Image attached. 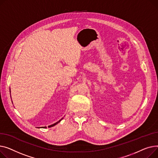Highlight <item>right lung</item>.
Returning <instances> with one entry per match:
<instances>
[{"instance_id":"add662e5","label":"right lung","mask_w":158,"mask_h":158,"mask_svg":"<svg viewBox=\"0 0 158 158\" xmlns=\"http://www.w3.org/2000/svg\"><path fill=\"white\" fill-rule=\"evenodd\" d=\"M60 120H61V119H60V120H59V121H58V122H57L56 123H55V124H52V125H50L49 127H52V126H55V125H56L57 124H58V123L60 121ZM45 127H44V128H45Z\"/></svg>"}]
</instances>
